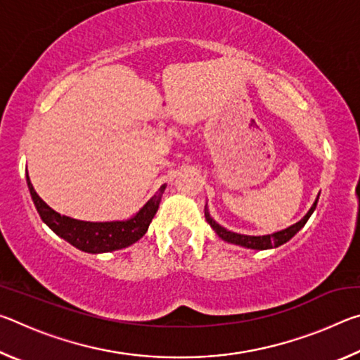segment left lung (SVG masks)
Returning <instances> with one entry per match:
<instances>
[{
	"mask_svg": "<svg viewBox=\"0 0 360 360\" xmlns=\"http://www.w3.org/2000/svg\"><path fill=\"white\" fill-rule=\"evenodd\" d=\"M318 200H319V195L316 197L311 208H309V211L300 219V221L292 224L290 227H288V229L273 231V233H268V235H259V236L243 235V233H236V231L227 230L211 217L210 210H208V203L205 205V217H206V222L211 225V229L216 231L219 238H222L224 241L231 243V245H238V246H243V248H248V249H257V251H265V249H273V248L281 246V245H284V243H288L292 238V236H295L297 231L302 230L303 225L308 222L309 217H311V214L316 210V205H318Z\"/></svg>",
	"mask_w": 360,
	"mask_h": 360,
	"instance_id": "obj_1",
	"label": "left lung"
}]
</instances>
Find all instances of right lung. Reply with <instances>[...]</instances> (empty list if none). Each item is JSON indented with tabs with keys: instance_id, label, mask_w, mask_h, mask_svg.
I'll return each mask as SVG.
<instances>
[{
	"instance_id": "obj_1",
	"label": "right lung",
	"mask_w": 360,
	"mask_h": 360,
	"mask_svg": "<svg viewBox=\"0 0 360 360\" xmlns=\"http://www.w3.org/2000/svg\"><path fill=\"white\" fill-rule=\"evenodd\" d=\"M27 184L42 222H44L53 233H57L60 238L68 241L70 245L77 248L79 251L89 254L117 251V249L129 248L133 243L141 240L146 231H148L152 219L155 216L158 205H160L162 195L167 188V184L160 186L154 197H150L148 200V203H146L136 214H133L129 219H124V221L90 222L79 221V219H72L70 216H63L56 210H52L51 206L36 193L32 181H30L28 172Z\"/></svg>"
}]
</instances>
